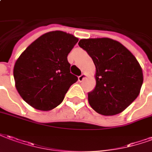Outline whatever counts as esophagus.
Segmentation results:
<instances>
[{"label":"esophagus","mask_w":152,"mask_h":152,"mask_svg":"<svg viewBox=\"0 0 152 152\" xmlns=\"http://www.w3.org/2000/svg\"><path fill=\"white\" fill-rule=\"evenodd\" d=\"M86 77H87V75H85V74H83V75L78 77V81L79 82H83L84 80V78H86Z\"/></svg>","instance_id":"1"}]
</instances>
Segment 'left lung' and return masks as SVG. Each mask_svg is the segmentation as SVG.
Segmentation results:
<instances>
[{
    "instance_id": "8db88e82",
    "label": "left lung",
    "mask_w": 152,
    "mask_h": 152,
    "mask_svg": "<svg viewBox=\"0 0 152 152\" xmlns=\"http://www.w3.org/2000/svg\"><path fill=\"white\" fill-rule=\"evenodd\" d=\"M78 45L96 65V87L88 93L91 107L104 116L124 111L138 97L143 82L135 56L120 42L109 38L83 39Z\"/></svg>"
}]
</instances>
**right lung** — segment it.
Masks as SVG:
<instances>
[{
    "label": "right lung",
    "mask_w": 152,
    "mask_h": 152,
    "mask_svg": "<svg viewBox=\"0 0 152 152\" xmlns=\"http://www.w3.org/2000/svg\"><path fill=\"white\" fill-rule=\"evenodd\" d=\"M78 39L61 31L45 33L26 48L15 62L14 77L18 92L35 109L49 111L63 101L72 84L67 56Z\"/></svg>",
    "instance_id": "obj_1"
}]
</instances>
